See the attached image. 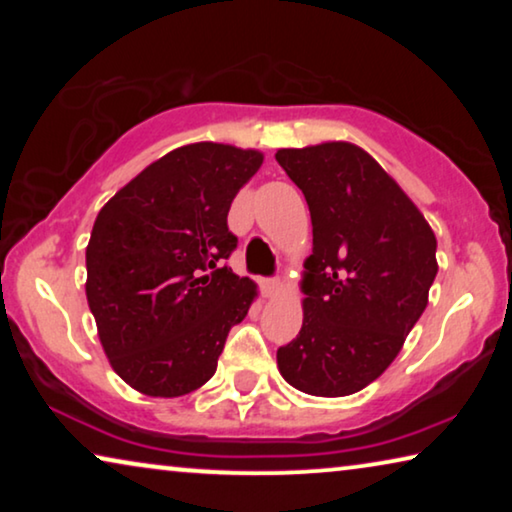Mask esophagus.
I'll use <instances>...</instances> for the list:
<instances>
[{
    "instance_id": "obj_1",
    "label": "esophagus",
    "mask_w": 512,
    "mask_h": 512,
    "mask_svg": "<svg viewBox=\"0 0 512 512\" xmlns=\"http://www.w3.org/2000/svg\"><path fill=\"white\" fill-rule=\"evenodd\" d=\"M261 289H263L265 296L272 298V296H277L279 289H282V284H279V279H263Z\"/></svg>"
}]
</instances>
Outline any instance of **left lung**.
Returning a JSON list of instances; mask_svg holds the SVG:
<instances>
[{
    "label": "left lung",
    "mask_w": 512,
    "mask_h": 512,
    "mask_svg": "<svg viewBox=\"0 0 512 512\" xmlns=\"http://www.w3.org/2000/svg\"><path fill=\"white\" fill-rule=\"evenodd\" d=\"M275 158L312 216L303 328L277 349L279 373L312 396L356 394L389 368L426 310L436 235L359 146L326 142Z\"/></svg>",
    "instance_id": "1"
}]
</instances>
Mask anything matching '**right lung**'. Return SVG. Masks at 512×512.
<instances>
[{
  "label": "right lung",
  "instance_id": "obj_1",
  "mask_svg": "<svg viewBox=\"0 0 512 512\" xmlns=\"http://www.w3.org/2000/svg\"><path fill=\"white\" fill-rule=\"evenodd\" d=\"M263 153L181 146L151 163L97 214L86 296L111 368L146 396L191 394L216 373L228 331L256 284L226 261L228 212Z\"/></svg>",
  "mask_w": 512,
  "mask_h": 512
}]
</instances>
